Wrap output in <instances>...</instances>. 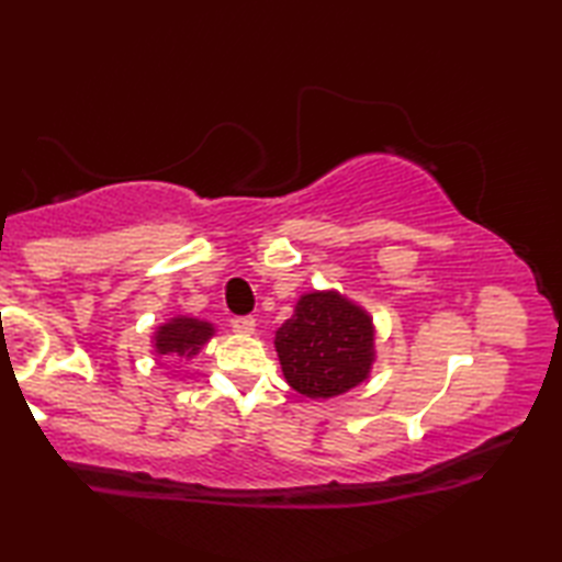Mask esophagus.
<instances>
[{
	"label": "esophagus",
	"instance_id": "esophagus-1",
	"mask_svg": "<svg viewBox=\"0 0 562 562\" xmlns=\"http://www.w3.org/2000/svg\"><path fill=\"white\" fill-rule=\"evenodd\" d=\"M232 328L241 336H250L256 330V318L254 316H236L232 318Z\"/></svg>",
	"mask_w": 562,
	"mask_h": 562
}]
</instances>
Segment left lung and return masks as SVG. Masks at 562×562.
I'll list each match as a JSON object with an SVG mask.
<instances>
[{"mask_svg":"<svg viewBox=\"0 0 562 562\" xmlns=\"http://www.w3.org/2000/svg\"><path fill=\"white\" fill-rule=\"evenodd\" d=\"M374 321L336 290L300 296L292 318L274 333L282 374L306 398H336L360 386L376 360Z\"/></svg>","mask_w":562,"mask_h":562,"instance_id":"8db88e82","label":"left lung"}]
</instances>
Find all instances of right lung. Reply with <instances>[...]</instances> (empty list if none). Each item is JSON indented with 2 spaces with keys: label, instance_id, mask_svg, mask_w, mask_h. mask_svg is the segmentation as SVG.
Listing matches in <instances>:
<instances>
[{
  "label": "right lung",
  "instance_id": "right-lung-1",
  "mask_svg": "<svg viewBox=\"0 0 562 562\" xmlns=\"http://www.w3.org/2000/svg\"><path fill=\"white\" fill-rule=\"evenodd\" d=\"M212 336L214 326L210 321L178 314L154 330L151 348L159 357H186V360H190L202 350V345H207Z\"/></svg>",
  "mask_w": 562,
  "mask_h": 562
}]
</instances>
